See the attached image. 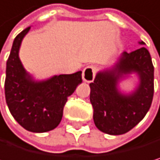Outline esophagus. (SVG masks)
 Returning a JSON list of instances; mask_svg holds the SVG:
<instances>
[{
    "mask_svg": "<svg viewBox=\"0 0 160 160\" xmlns=\"http://www.w3.org/2000/svg\"><path fill=\"white\" fill-rule=\"evenodd\" d=\"M96 70L93 66H87L82 71V79L85 82H92L95 78Z\"/></svg>",
    "mask_w": 160,
    "mask_h": 160,
    "instance_id": "34e87169",
    "label": "esophagus"
}]
</instances>
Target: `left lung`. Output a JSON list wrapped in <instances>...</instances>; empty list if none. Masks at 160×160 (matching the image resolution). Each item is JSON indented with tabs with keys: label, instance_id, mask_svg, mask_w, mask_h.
Returning <instances> with one entry per match:
<instances>
[{
	"label": "left lung",
	"instance_id": "obj_1",
	"mask_svg": "<svg viewBox=\"0 0 160 160\" xmlns=\"http://www.w3.org/2000/svg\"><path fill=\"white\" fill-rule=\"evenodd\" d=\"M131 73L138 76L139 83L133 92L124 94L118 84ZM89 86L96 127L111 135L130 132L145 117L153 97V65L149 51L141 47L132 52H124L112 68L98 72Z\"/></svg>",
	"mask_w": 160,
	"mask_h": 160
}]
</instances>
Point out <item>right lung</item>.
Instances as JSON below:
<instances>
[{
  "instance_id": "obj_1",
  "label": "right lung",
  "mask_w": 160,
  "mask_h": 160,
  "mask_svg": "<svg viewBox=\"0 0 160 160\" xmlns=\"http://www.w3.org/2000/svg\"><path fill=\"white\" fill-rule=\"evenodd\" d=\"M30 27L18 34L7 61L4 94L11 115L27 131L46 132L56 128L63 115L67 98L82 82V71L34 81L19 58L23 38Z\"/></svg>"
}]
</instances>
